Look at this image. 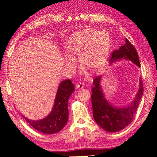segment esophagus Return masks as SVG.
I'll return each instance as SVG.
<instances>
[{"label": "esophagus", "mask_w": 157, "mask_h": 157, "mask_svg": "<svg viewBox=\"0 0 157 157\" xmlns=\"http://www.w3.org/2000/svg\"><path fill=\"white\" fill-rule=\"evenodd\" d=\"M76 88L77 89H79V90H81V89H82V88H83V85L82 84V83H78V84H76Z\"/></svg>", "instance_id": "34e87169"}]
</instances>
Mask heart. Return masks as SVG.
Returning a JSON list of instances; mask_svg holds the SVG:
<instances>
[{
	"label": "heart",
	"instance_id": "obj_1",
	"mask_svg": "<svg viewBox=\"0 0 157 157\" xmlns=\"http://www.w3.org/2000/svg\"><path fill=\"white\" fill-rule=\"evenodd\" d=\"M111 46V38L108 32L95 29H86L71 34L66 40L65 48L69 55L65 63L73 65L78 55L79 62L92 70H97L104 65Z\"/></svg>",
	"mask_w": 157,
	"mask_h": 157
}]
</instances>
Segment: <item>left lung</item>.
<instances>
[{
    "mask_svg": "<svg viewBox=\"0 0 157 157\" xmlns=\"http://www.w3.org/2000/svg\"><path fill=\"white\" fill-rule=\"evenodd\" d=\"M125 44L119 49L114 51L110 59V63L126 59L141 67L137 51L134 46L126 39ZM102 76H96L94 80L91 95L94 118L97 124L109 132H116L127 127L132 121L136 113L140 100L143 95V85L141 78L139 80L138 92L133 102L127 107H114L106 100L102 90L100 82Z\"/></svg>",
    "mask_w": 157,
    "mask_h": 157,
    "instance_id": "1",
    "label": "left lung"
}]
</instances>
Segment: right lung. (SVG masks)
I'll return each instance as SVG.
<instances>
[{
	"label": "right lung",
	"mask_w": 157,
	"mask_h": 157,
	"mask_svg": "<svg viewBox=\"0 0 157 157\" xmlns=\"http://www.w3.org/2000/svg\"><path fill=\"white\" fill-rule=\"evenodd\" d=\"M74 91V85L69 79L62 81L57 90L53 108L48 116L40 120H31L23 117L36 130L46 134L59 132L66 125L69 118L68 101Z\"/></svg>",
	"instance_id": "add662e5"
}]
</instances>
